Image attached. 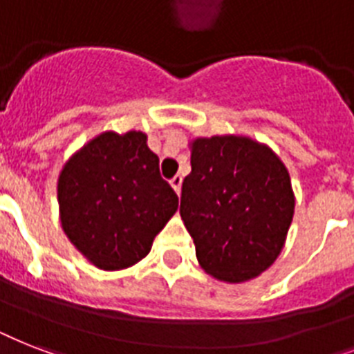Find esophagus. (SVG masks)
Listing matches in <instances>:
<instances>
[{"label":"esophagus","mask_w":354,"mask_h":354,"mask_svg":"<svg viewBox=\"0 0 354 354\" xmlns=\"http://www.w3.org/2000/svg\"><path fill=\"white\" fill-rule=\"evenodd\" d=\"M182 182H183V178L182 176H174L171 180V185H172V189H174V191H176L178 194L182 193Z\"/></svg>","instance_id":"34e87169"}]
</instances>
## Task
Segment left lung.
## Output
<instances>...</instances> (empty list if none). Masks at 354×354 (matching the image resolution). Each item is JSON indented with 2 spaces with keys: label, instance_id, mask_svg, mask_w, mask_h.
<instances>
[{
  "label": "left lung",
  "instance_id": "8db88e82",
  "mask_svg": "<svg viewBox=\"0 0 354 354\" xmlns=\"http://www.w3.org/2000/svg\"><path fill=\"white\" fill-rule=\"evenodd\" d=\"M180 215L207 274L226 283L253 279L277 259L290 227L288 171L250 138L194 139Z\"/></svg>",
  "mask_w": 354,
  "mask_h": 354
}]
</instances>
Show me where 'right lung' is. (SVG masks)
Masks as SVG:
<instances>
[{
	"mask_svg": "<svg viewBox=\"0 0 354 354\" xmlns=\"http://www.w3.org/2000/svg\"><path fill=\"white\" fill-rule=\"evenodd\" d=\"M58 205L73 246L97 268L122 270L150 252L178 196L143 132H104L64 165Z\"/></svg>",
	"mask_w": 354,
	"mask_h": 354,
	"instance_id": "add662e5",
	"label": "right lung"
}]
</instances>
